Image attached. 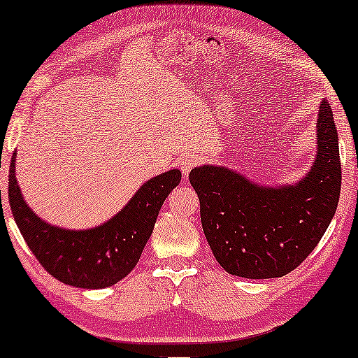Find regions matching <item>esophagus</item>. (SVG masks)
Here are the masks:
<instances>
[{"label":"esophagus","instance_id":"obj_1","mask_svg":"<svg viewBox=\"0 0 358 358\" xmlns=\"http://www.w3.org/2000/svg\"><path fill=\"white\" fill-rule=\"evenodd\" d=\"M199 164V159L194 158V156H185V158L180 161V171H182V176L185 179L189 178V173L192 171L195 166Z\"/></svg>","mask_w":358,"mask_h":358}]
</instances>
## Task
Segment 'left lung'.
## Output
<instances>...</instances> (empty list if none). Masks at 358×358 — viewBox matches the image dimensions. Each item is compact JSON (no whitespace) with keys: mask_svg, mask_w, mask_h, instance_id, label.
Here are the masks:
<instances>
[{"mask_svg":"<svg viewBox=\"0 0 358 358\" xmlns=\"http://www.w3.org/2000/svg\"><path fill=\"white\" fill-rule=\"evenodd\" d=\"M317 153L293 185L264 187L223 166H200L189 180L215 259L231 275L273 278L295 271L321 241L341 194V159L331 106L317 112Z\"/></svg>","mask_w":358,"mask_h":358,"instance_id":"left-lung-1","label":"left lung"}]
</instances>
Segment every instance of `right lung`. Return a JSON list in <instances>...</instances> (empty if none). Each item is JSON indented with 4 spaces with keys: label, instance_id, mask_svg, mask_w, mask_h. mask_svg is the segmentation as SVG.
<instances>
[{
    "label": "right lung",
    "instance_id": "right-lung-1",
    "mask_svg": "<svg viewBox=\"0 0 358 358\" xmlns=\"http://www.w3.org/2000/svg\"><path fill=\"white\" fill-rule=\"evenodd\" d=\"M9 166V205L27 246L41 266L66 285L106 288L129 275L153 233L161 205L180 182V171L171 169L146 180L129 203L109 222L91 229L52 227L38 218L26 200Z\"/></svg>",
    "mask_w": 358,
    "mask_h": 358
}]
</instances>
